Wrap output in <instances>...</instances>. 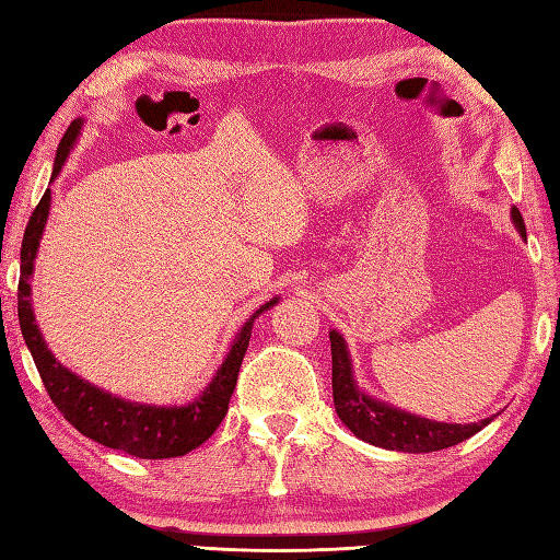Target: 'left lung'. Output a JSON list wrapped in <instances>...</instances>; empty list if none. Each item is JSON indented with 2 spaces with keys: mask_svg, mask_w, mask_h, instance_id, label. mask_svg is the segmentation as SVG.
Returning <instances> with one entry per match:
<instances>
[{
  "mask_svg": "<svg viewBox=\"0 0 560 560\" xmlns=\"http://www.w3.org/2000/svg\"><path fill=\"white\" fill-rule=\"evenodd\" d=\"M512 223L520 230V235L527 240V228L524 218L512 206ZM330 349H332V398L339 420L345 422L349 432H354L361 442H369L388 452H405V454H427L440 452V448L454 446L466 442L468 436L483 430L492 418L470 424L456 422H436L420 418V415L405 412L393 408V405L371 398L369 393L357 386L352 357L345 337L337 330L330 332Z\"/></svg>",
  "mask_w": 560,
  "mask_h": 560,
  "instance_id": "left-lung-1",
  "label": "left lung"
}]
</instances>
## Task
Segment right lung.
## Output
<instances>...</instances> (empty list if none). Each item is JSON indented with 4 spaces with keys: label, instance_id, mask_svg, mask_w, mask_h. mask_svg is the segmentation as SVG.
I'll return each instance as SVG.
<instances>
[{
    "label": "right lung",
    "instance_id": "obj_1",
    "mask_svg": "<svg viewBox=\"0 0 560 560\" xmlns=\"http://www.w3.org/2000/svg\"><path fill=\"white\" fill-rule=\"evenodd\" d=\"M82 118H74L68 133L62 136L58 152H55V164L50 182L58 177L62 164L68 162L77 138L82 130ZM50 211V189H46L43 199L33 211L26 225L24 243H21V277H19V325L21 335L26 339V347L36 361V369L43 378L50 400L58 405L77 432H82L90 440L104 444L108 448L130 454L136 458H174L189 454L191 448L201 446L211 436L218 424L223 422L228 412L230 396H233L237 371L243 364L252 325L257 317L269 311L271 305L279 303L277 299L267 301L259 311L249 315V320L240 327L233 345L228 347L223 364L218 366L211 383L201 390L199 398L186 405H150L133 402L112 396L104 388H96L94 383L84 381L82 376L72 374L68 366H62L43 339V332L36 325L31 303V279H33V261L38 255V245L43 237V228L48 223Z\"/></svg>",
    "mask_w": 560,
    "mask_h": 560
}]
</instances>
